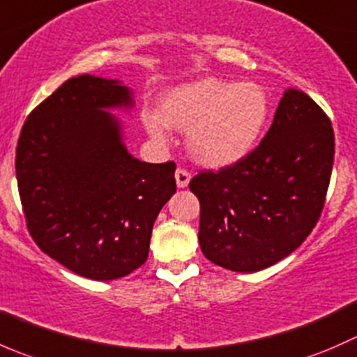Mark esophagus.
<instances>
[{
  "label": "esophagus",
  "instance_id": "1",
  "mask_svg": "<svg viewBox=\"0 0 357 357\" xmlns=\"http://www.w3.org/2000/svg\"><path fill=\"white\" fill-rule=\"evenodd\" d=\"M176 178V185H178V188H186L190 183V179H192V176H190L188 171H185V169H178L174 174Z\"/></svg>",
  "mask_w": 357,
  "mask_h": 357
}]
</instances>
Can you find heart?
Returning a JSON list of instances; mask_svg holds the SVG:
<instances>
[{
	"label": "heart",
	"instance_id": "heart-1",
	"mask_svg": "<svg viewBox=\"0 0 357 357\" xmlns=\"http://www.w3.org/2000/svg\"><path fill=\"white\" fill-rule=\"evenodd\" d=\"M269 119V98L254 82L202 77L167 89L157 112H145L143 124L157 142L169 128L186 132V150L197 164L226 169L257 146Z\"/></svg>",
	"mask_w": 357,
	"mask_h": 357
}]
</instances>
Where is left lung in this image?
<instances>
[{"label": "left lung", "mask_w": 357, "mask_h": 357, "mask_svg": "<svg viewBox=\"0 0 357 357\" xmlns=\"http://www.w3.org/2000/svg\"><path fill=\"white\" fill-rule=\"evenodd\" d=\"M333 142L325 112L304 91L285 89L254 152L190 181L200 200L199 242L205 257L229 271L255 273L301 247L325 205Z\"/></svg>", "instance_id": "left-lung-1"}]
</instances>
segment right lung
I'll list each match as a JSON object with an SVG mask.
<instances>
[{
    "label": "right lung",
    "instance_id": "right-lung-1",
    "mask_svg": "<svg viewBox=\"0 0 357 357\" xmlns=\"http://www.w3.org/2000/svg\"><path fill=\"white\" fill-rule=\"evenodd\" d=\"M135 93L119 79L63 82L25 121L15 171L29 233L79 276L109 282L149 257L152 228L176 193L174 162L132 157L124 124Z\"/></svg>",
    "mask_w": 357,
    "mask_h": 357
}]
</instances>
